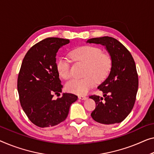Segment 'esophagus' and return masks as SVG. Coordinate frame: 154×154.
<instances>
[{
	"instance_id": "1",
	"label": "esophagus",
	"mask_w": 154,
	"mask_h": 154,
	"mask_svg": "<svg viewBox=\"0 0 154 154\" xmlns=\"http://www.w3.org/2000/svg\"><path fill=\"white\" fill-rule=\"evenodd\" d=\"M78 98H79V100H86L87 99V97H86V96H82V95L79 96Z\"/></svg>"
}]
</instances>
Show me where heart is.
Returning <instances> with one entry per match:
<instances>
[{"label":"heart","instance_id":"heart-1","mask_svg":"<svg viewBox=\"0 0 154 154\" xmlns=\"http://www.w3.org/2000/svg\"><path fill=\"white\" fill-rule=\"evenodd\" d=\"M73 60L86 64L83 79H73L66 85V88L71 93L84 95L95 85V79L102 80L109 75L111 68V59L103 54L99 48L92 45H83L70 52ZM56 68L59 76L64 79L71 77L70 62L65 58H59L56 61ZM94 77L93 78V77Z\"/></svg>","mask_w":154,"mask_h":154}]
</instances>
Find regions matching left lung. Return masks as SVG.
Wrapping results in <instances>:
<instances>
[{
	"instance_id": "1",
	"label": "left lung",
	"mask_w": 154,
	"mask_h": 154,
	"mask_svg": "<svg viewBox=\"0 0 154 154\" xmlns=\"http://www.w3.org/2000/svg\"><path fill=\"white\" fill-rule=\"evenodd\" d=\"M86 43L104 45L111 59L109 76L98 86L105 102L99 96L90 97L96 104L92 118L104 125L120 123L131 113L136 102L138 76L134 59L127 48L113 37L93 38Z\"/></svg>"
}]
</instances>
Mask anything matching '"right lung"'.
Returning a JSON list of instances; mask_svg holds the SVG:
<instances>
[{
	"label": "right lung",
	"mask_w": 154,
	"mask_h": 154,
	"mask_svg": "<svg viewBox=\"0 0 154 154\" xmlns=\"http://www.w3.org/2000/svg\"><path fill=\"white\" fill-rule=\"evenodd\" d=\"M69 43L64 38H45L33 45L23 60L17 83L20 102L29 120L37 127H53L65 120L70 105L78 99L71 93L52 99L63 88L56 68L57 53Z\"/></svg>",
	"instance_id": "obj_1"
}]
</instances>
